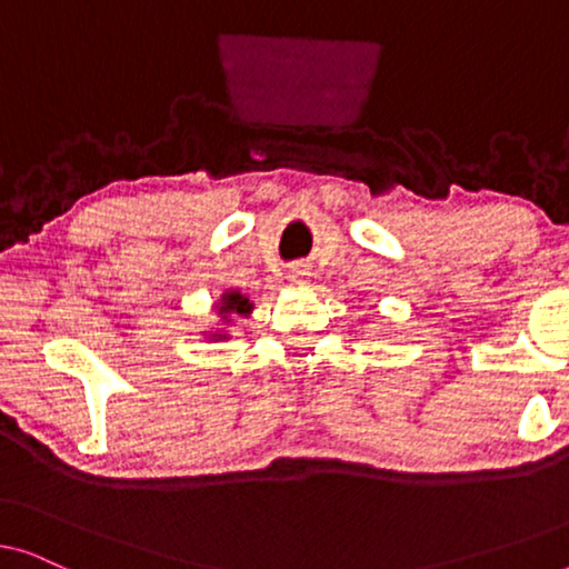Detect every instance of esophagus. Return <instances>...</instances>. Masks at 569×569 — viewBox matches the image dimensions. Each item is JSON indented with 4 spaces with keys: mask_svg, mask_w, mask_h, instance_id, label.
<instances>
[{
    "mask_svg": "<svg viewBox=\"0 0 569 569\" xmlns=\"http://www.w3.org/2000/svg\"><path fill=\"white\" fill-rule=\"evenodd\" d=\"M306 277H308L306 269H295V271H292V279H295V282H298V284L306 282Z\"/></svg>",
    "mask_w": 569,
    "mask_h": 569,
    "instance_id": "esophagus-1",
    "label": "esophagus"
}]
</instances>
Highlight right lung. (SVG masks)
I'll use <instances>...</instances> for the list:
<instances>
[{"mask_svg": "<svg viewBox=\"0 0 569 569\" xmlns=\"http://www.w3.org/2000/svg\"><path fill=\"white\" fill-rule=\"evenodd\" d=\"M251 302H248V298H243L240 292H224L222 295V302H220V313L228 318L230 313H238V316H246L251 313Z\"/></svg>", "mask_w": 569, "mask_h": 569, "instance_id": "right-lung-1", "label": "right lung"}]
</instances>
